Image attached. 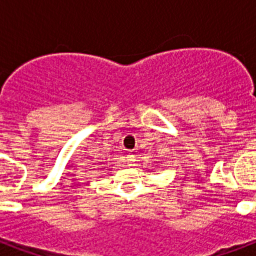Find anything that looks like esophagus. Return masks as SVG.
Segmentation results:
<instances>
[{"mask_svg":"<svg viewBox=\"0 0 256 256\" xmlns=\"http://www.w3.org/2000/svg\"><path fill=\"white\" fill-rule=\"evenodd\" d=\"M126 158H128V164H134V160H136V156H134V154H128V156H126Z\"/></svg>","mask_w":256,"mask_h":256,"instance_id":"esophagus-1","label":"esophagus"}]
</instances>
